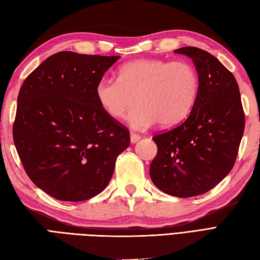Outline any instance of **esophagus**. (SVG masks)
I'll list each match as a JSON object with an SVG mask.
<instances>
[{
	"mask_svg": "<svg viewBox=\"0 0 260 260\" xmlns=\"http://www.w3.org/2000/svg\"><path fill=\"white\" fill-rule=\"evenodd\" d=\"M140 138H141V136H140V135L136 134V132H131V135H130V140H131V143H136L137 141L140 140Z\"/></svg>",
	"mask_w": 260,
	"mask_h": 260,
	"instance_id": "34e87169",
	"label": "esophagus"
}]
</instances>
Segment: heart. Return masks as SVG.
<instances>
[{"label":"heart","mask_w":260,"mask_h":260,"mask_svg":"<svg viewBox=\"0 0 260 260\" xmlns=\"http://www.w3.org/2000/svg\"><path fill=\"white\" fill-rule=\"evenodd\" d=\"M200 79L186 61L143 58L120 67L119 78L103 77L96 94L100 106L113 119L130 112L136 129H147L156 121L161 125L178 123L191 112L198 98Z\"/></svg>","instance_id":"b5f03b06"}]
</instances>
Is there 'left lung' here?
<instances>
[{"label":"left lung","instance_id":"left-lung-1","mask_svg":"<svg viewBox=\"0 0 260 260\" xmlns=\"http://www.w3.org/2000/svg\"><path fill=\"white\" fill-rule=\"evenodd\" d=\"M174 53L193 59L200 89L184 121L152 138L157 152L150 176L160 191L192 198L210 191L232 171L244 135L245 113L235 77L216 57L192 46Z\"/></svg>","mask_w":260,"mask_h":260}]
</instances>
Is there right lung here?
<instances>
[{
	"instance_id": "1",
	"label": "right lung",
	"mask_w": 260,
	"mask_h": 260,
	"mask_svg": "<svg viewBox=\"0 0 260 260\" xmlns=\"http://www.w3.org/2000/svg\"><path fill=\"white\" fill-rule=\"evenodd\" d=\"M120 56L56 53L24 80L13 140L25 172L54 199L81 202L110 182L130 131L111 118L96 94Z\"/></svg>"
}]
</instances>
